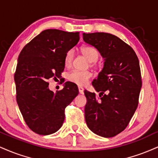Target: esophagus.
<instances>
[{"label":"esophagus","instance_id":"34e87169","mask_svg":"<svg viewBox=\"0 0 158 158\" xmlns=\"http://www.w3.org/2000/svg\"><path fill=\"white\" fill-rule=\"evenodd\" d=\"M78 88H79V94H84V88H83L82 87L79 86V87H78Z\"/></svg>","mask_w":158,"mask_h":158}]
</instances>
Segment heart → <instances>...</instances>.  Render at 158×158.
<instances>
[{
	"mask_svg": "<svg viewBox=\"0 0 158 158\" xmlns=\"http://www.w3.org/2000/svg\"><path fill=\"white\" fill-rule=\"evenodd\" d=\"M81 52L87 59L90 62H95L98 59V53L96 48L90 46H84L81 48ZM73 50L68 51L64 59V63L66 67L71 65L72 60L73 58ZM91 77L90 71H72L68 73V79L71 82L75 83L78 85H85Z\"/></svg>",
	"mask_w": 158,
	"mask_h": 158,
	"instance_id": "b5f03b06",
	"label": "heart"
}]
</instances>
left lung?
I'll return each instance as SVG.
<instances>
[{
	"label": "left lung",
	"mask_w": 158,
	"mask_h": 158,
	"mask_svg": "<svg viewBox=\"0 0 158 158\" xmlns=\"http://www.w3.org/2000/svg\"><path fill=\"white\" fill-rule=\"evenodd\" d=\"M83 40L104 58V67L92 85L95 93L85 90V116L88 128L104 138L125 130L138 104L142 86L139 60L129 45L109 33H83Z\"/></svg>",
	"instance_id": "1"
}]
</instances>
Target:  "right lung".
<instances>
[{
  "label": "right lung",
  "mask_w": 158,
  "mask_h": 158,
  "mask_svg": "<svg viewBox=\"0 0 158 158\" xmlns=\"http://www.w3.org/2000/svg\"><path fill=\"white\" fill-rule=\"evenodd\" d=\"M79 32L46 29L24 46L15 73L16 98L25 122L42 135L56 132L64 120V109L79 94L73 82L54 93L48 79L64 71L66 53L79 40Z\"/></svg>",
  "instance_id": "right-lung-1"
}]
</instances>
